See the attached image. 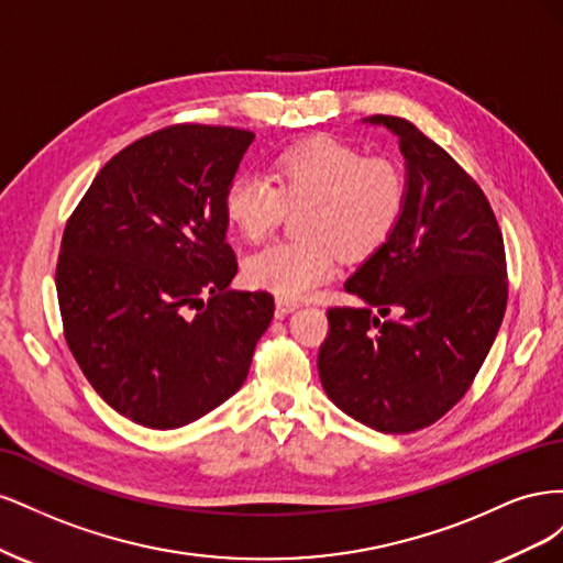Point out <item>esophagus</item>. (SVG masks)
<instances>
[{
	"label": "esophagus",
	"mask_w": 563,
	"mask_h": 563,
	"mask_svg": "<svg viewBox=\"0 0 563 563\" xmlns=\"http://www.w3.org/2000/svg\"><path fill=\"white\" fill-rule=\"evenodd\" d=\"M298 308L296 300H288V298H277V317H284L288 312H294Z\"/></svg>",
	"instance_id": "34e87169"
}]
</instances>
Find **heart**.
<instances>
[{
  "label": "heart",
  "mask_w": 563,
  "mask_h": 563,
  "mask_svg": "<svg viewBox=\"0 0 563 563\" xmlns=\"http://www.w3.org/2000/svg\"><path fill=\"white\" fill-rule=\"evenodd\" d=\"M404 203L406 178L395 162L321 135L284 150L269 178L236 176L225 190V218L246 242H261L286 211H300L302 240L269 244L244 263L251 286L298 300L335 275L340 251L360 258L387 242Z\"/></svg>",
  "instance_id": "b5f03b06"
}]
</instances>
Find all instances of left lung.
Returning <instances> with one entry per match:
<instances>
[{"mask_svg":"<svg viewBox=\"0 0 563 563\" xmlns=\"http://www.w3.org/2000/svg\"><path fill=\"white\" fill-rule=\"evenodd\" d=\"M368 122L399 135L406 203L395 232L345 284L364 308H329L317 368L340 411L408 434L446 416L474 383L505 317L507 261L479 183L408 119Z\"/></svg>","mask_w":563,"mask_h":563,"instance_id":"obj_1","label":"left lung"}]
</instances>
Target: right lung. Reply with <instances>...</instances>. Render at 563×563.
Returning a JSON list of instances; mask_svg holds the SVG:
<instances>
[{
	"mask_svg": "<svg viewBox=\"0 0 563 563\" xmlns=\"http://www.w3.org/2000/svg\"><path fill=\"white\" fill-rule=\"evenodd\" d=\"M255 135L174 124L100 168L67 218L56 291L65 343L117 413L176 430L230 399L275 314L232 291L225 190Z\"/></svg>",
	"mask_w": 563,
	"mask_h": 563,
	"instance_id": "add662e5",
	"label": "right lung"
}]
</instances>
